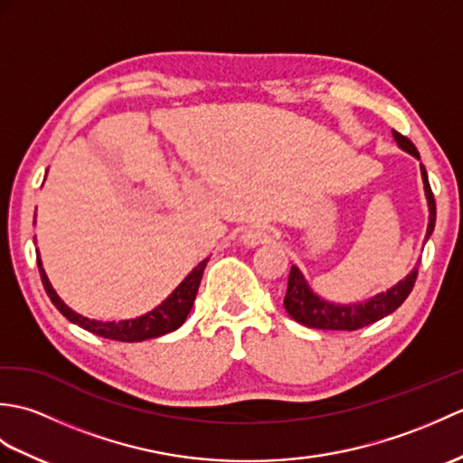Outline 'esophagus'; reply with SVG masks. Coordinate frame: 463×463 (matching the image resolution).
<instances>
[{
  "mask_svg": "<svg viewBox=\"0 0 463 463\" xmlns=\"http://www.w3.org/2000/svg\"><path fill=\"white\" fill-rule=\"evenodd\" d=\"M244 247H259L264 241H267V232L260 229H247L241 237Z\"/></svg>",
  "mask_w": 463,
  "mask_h": 463,
  "instance_id": "1",
  "label": "esophagus"
}]
</instances>
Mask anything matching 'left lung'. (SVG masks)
Segmentation results:
<instances>
[{
    "mask_svg": "<svg viewBox=\"0 0 463 463\" xmlns=\"http://www.w3.org/2000/svg\"><path fill=\"white\" fill-rule=\"evenodd\" d=\"M392 135H394V141L398 143L402 151L410 153L420 161V153L408 137L400 135L398 131H392ZM420 173H421V181H424V193H426L428 213H430L426 239H424L426 242L431 237V232H434V226H436V201H434V193L430 189L426 166L421 163H420ZM416 277H418V264L404 280H400L386 292H378L376 297H372L364 302H356V304H336L318 297V294L312 290L308 280L304 279L300 269L292 264L290 274H288L287 297H284V308H287L292 320H297L308 328L348 330V332L358 330V328L368 326V324L382 320L383 317H388V314L394 312L398 307H402V302L408 298V294L411 292V288H414Z\"/></svg>",
    "mask_w": 463,
    "mask_h": 463,
    "instance_id": "1",
    "label": "left lung"
}]
</instances>
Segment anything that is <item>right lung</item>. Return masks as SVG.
<instances>
[{
    "mask_svg": "<svg viewBox=\"0 0 463 463\" xmlns=\"http://www.w3.org/2000/svg\"><path fill=\"white\" fill-rule=\"evenodd\" d=\"M39 252V250H37ZM209 259L201 260L196 267L186 274L183 279V282L176 287L169 297H166L159 307H155L151 312L143 314V317L137 318H129V320H111V322H103V320H93L81 317L75 310H71L67 304L57 297L55 288L49 282L47 274L43 270L42 264V257L37 254V267H39V274H42V282L45 287L47 297L52 298V302L55 304V308L63 314V317L81 326L87 332H93L97 336L109 338V340H119V342H143L149 338H159L163 334H169L173 330H176L181 324L189 317V312L193 308V302L196 297V290H199V284L203 279V272Z\"/></svg>",
    "mask_w": 463,
    "mask_h": 463,
    "instance_id": "1",
    "label": "right lung"
}]
</instances>
